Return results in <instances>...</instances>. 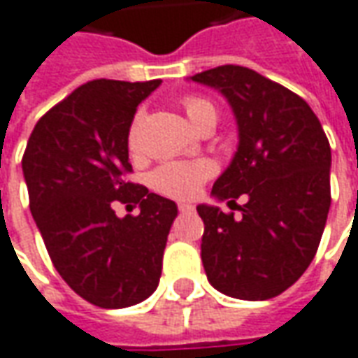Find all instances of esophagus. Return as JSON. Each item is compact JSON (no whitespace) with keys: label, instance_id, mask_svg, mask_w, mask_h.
Segmentation results:
<instances>
[{"label":"esophagus","instance_id":"obj_1","mask_svg":"<svg viewBox=\"0 0 358 358\" xmlns=\"http://www.w3.org/2000/svg\"><path fill=\"white\" fill-rule=\"evenodd\" d=\"M178 210L182 214H190V212H194V206L192 203H178Z\"/></svg>","mask_w":358,"mask_h":358}]
</instances>
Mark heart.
<instances>
[{
	"label": "heart",
	"mask_w": 358,
	"mask_h": 358,
	"mask_svg": "<svg viewBox=\"0 0 358 358\" xmlns=\"http://www.w3.org/2000/svg\"><path fill=\"white\" fill-rule=\"evenodd\" d=\"M184 110L186 117L190 118L192 127L203 118L206 115L216 117V108L210 101L200 96H188L184 99ZM138 129H141V117L134 118L132 127L129 130V148L132 152L138 150ZM214 174V164L210 160H192V162H166L158 166L150 174V188L162 196L176 198V200H188L196 196L206 180Z\"/></svg>",
	"instance_id": "1"
}]
</instances>
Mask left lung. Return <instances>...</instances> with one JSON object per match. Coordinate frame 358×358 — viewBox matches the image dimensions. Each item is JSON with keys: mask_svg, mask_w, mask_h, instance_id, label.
<instances>
[{"mask_svg": "<svg viewBox=\"0 0 358 358\" xmlns=\"http://www.w3.org/2000/svg\"><path fill=\"white\" fill-rule=\"evenodd\" d=\"M190 79L224 94L238 122V150L212 196H248L238 220L217 206H198L206 275L229 297L271 299L317 253L331 206V146L299 94L252 69L222 65Z\"/></svg>", "mask_w": 358, "mask_h": 358, "instance_id": "left-lung-1", "label": "left lung"}]
</instances>
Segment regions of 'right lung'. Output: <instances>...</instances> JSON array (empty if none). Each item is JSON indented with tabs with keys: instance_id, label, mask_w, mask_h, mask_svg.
<instances>
[{
	"instance_id": "right-lung-1",
	"label": "right lung",
	"mask_w": 358,
	"mask_h": 358,
	"mask_svg": "<svg viewBox=\"0 0 358 358\" xmlns=\"http://www.w3.org/2000/svg\"><path fill=\"white\" fill-rule=\"evenodd\" d=\"M162 80L96 79L80 85L35 124L21 160L33 220L49 257L83 299L122 309L150 297L178 206L127 174L136 106ZM120 201L138 217L118 218Z\"/></svg>"
}]
</instances>
